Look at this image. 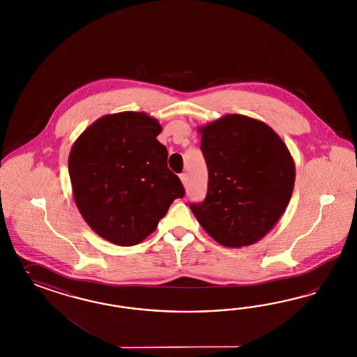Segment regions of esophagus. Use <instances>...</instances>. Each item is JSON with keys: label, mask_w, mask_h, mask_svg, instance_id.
I'll list each match as a JSON object with an SVG mask.
<instances>
[{"label": "esophagus", "mask_w": 357, "mask_h": 357, "mask_svg": "<svg viewBox=\"0 0 357 357\" xmlns=\"http://www.w3.org/2000/svg\"><path fill=\"white\" fill-rule=\"evenodd\" d=\"M179 178H181V181H182V183L187 184V179H188V178H187V174H185V173L181 174V175H179Z\"/></svg>", "instance_id": "obj_1"}]
</instances>
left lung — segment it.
I'll return each instance as SVG.
<instances>
[{"label":"left lung","instance_id":"obj_1","mask_svg":"<svg viewBox=\"0 0 357 357\" xmlns=\"http://www.w3.org/2000/svg\"><path fill=\"white\" fill-rule=\"evenodd\" d=\"M199 133L208 192L203 203L190 206L192 213L222 246L257 243L289 204L296 179L291 153L266 123L245 115H225Z\"/></svg>","mask_w":357,"mask_h":357}]
</instances>
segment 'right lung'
<instances>
[{
    "label": "right lung",
    "instance_id": "obj_1",
    "mask_svg": "<svg viewBox=\"0 0 357 357\" xmlns=\"http://www.w3.org/2000/svg\"><path fill=\"white\" fill-rule=\"evenodd\" d=\"M158 120L126 111L94 121L73 144L69 176L79 213L99 237L133 246L155 230L181 179L167 167Z\"/></svg>",
    "mask_w": 357,
    "mask_h": 357
}]
</instances>
